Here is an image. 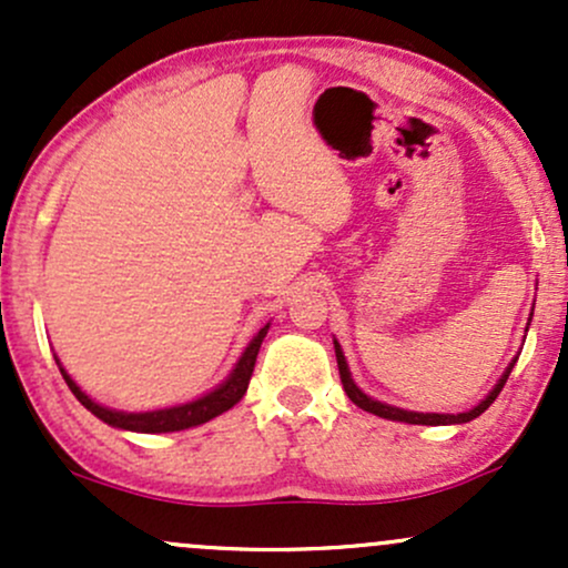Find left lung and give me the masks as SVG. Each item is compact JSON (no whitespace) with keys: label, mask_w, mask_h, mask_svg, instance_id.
<instances>
[{"label":"left lung","mask_w":568,"mask_h":568,"mask_svg":"<svg viewBox=\"0 0 568 568\" xmlns=\"http://www.w3.org/2000/svg\"><path fill=\"white\" fill-rule=\"evenodd\" d=\"M334 347H336L338 376H342L344 393L349 395V400L355 403L357 408L371 410V414L384 416V419L408 422V425H462V422H470V419H475V416L484 414V410H486L488 406H491L494 400H497V395L501 393V387H505L507 376H510V371H513V366H515V361H513V363H510V368L505 371V376H501L497 387H494L491 393H488L486 400H484V403H478V406H475L473 410H467V414H456V416H452V414H416V410H403V408H395V406H384V403H379V400H371L368 395H363L361 389L355 387V382L349 379V368H347V361H344V355H342V347H338L336 342H334Z\"/></svg>","instance_id":"1"}]
</instances>
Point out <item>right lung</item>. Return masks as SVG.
<instances>
[{
    "instance_id": "add662e5",
    "label": "right lung",
    "mask_w": 568,
    "mask_h": 568,
    "mask_svg": "<svg viewBox=\"0 0 568 568\" xmlns=\"http://www.w3.org/2000/svg\"><path fill=\"white\" fill-rule=\"evenodd\" d=\"M266 331H270V325H264V328L256 334V338L247 344L243 357H240L237 366H234V371L230 374V379L221 384V387L213 389V393L200 397V400L186 403V406H175V408H165V410H146V414H125V410L103 408V406H98V403L90 400V397L84 395L74 382H71V376L67 374V371L61 368V374H63V379H67L71 393L77 395V400H80L82 406L90 410V414H95L98 419L106 422V425L120 427V429H133V433H179V429L205 425V422H211L213 416L224 414V410H230L234 403L243 400L247 382H251L253 366H256L258 347H262Z\"/></svg>"
}]
</instances>
